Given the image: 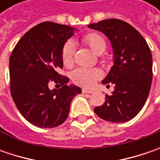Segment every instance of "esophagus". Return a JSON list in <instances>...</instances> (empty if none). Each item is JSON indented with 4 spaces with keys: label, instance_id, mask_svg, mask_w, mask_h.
<instances>
[{
    "label": "esophagus",
    "instance_id": "esophagus-1",
    "mask_svg": "<svg viewBox=\"0 0 160 160\" xmlns=\"http://www.w3.org/2000/svg\"><path fill=\"white\" fill-rule=\"evenodd\" d=\"M82 92H83V93H92V92H93V91H92V90L84 89V88L82 90Z\"/></svg>",
    "mask_w": 160,
    "mask_h": 160
}]
</instances>
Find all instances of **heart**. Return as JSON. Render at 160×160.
Instances as JSON below:
<instances>
[{
	"label": "heart",
	"instance_id": "1",
	"mask_svg": "<svg viewBox=\"0 0 160 160\" xmlns=\"http://www.w3.org/2000/svg\"><path fill=\"white\" fill-rule=\"evenodd\" d=\"M83 42L96 54L100 55L105 52L107 42L102 34L98 33H90L84 36ZM75 43L73 41H68L62 49V61L66 67H70L74 62ZM102 77V71L98 68H78L72 72L71 78L77 84L91 87Z\"/></svg>",
	"mask_w": 160,
	"mask_h": 160
}]
</instances>
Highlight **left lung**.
<instances>
[{"instance_id":"obj_1","label":"left lung","mask_w":160,"mask_h":160,"mask_svg":"<svg viewBox=\"0 0 160 160\" xmlns=\"http://www.w3.org/2000/svg\"><path fill=\"white\" fill-rule=\"evenodd\" d=\"M104 34L113 49V66L102 81L115 84L111 95L96 107L102 119L124 123L132 119L144 106L152 82V56L142 34L128 23L115 18L88 26Z\"/></svg>"}]
</instances>
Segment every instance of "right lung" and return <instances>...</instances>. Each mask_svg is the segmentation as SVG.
<instances>
[{"mask_svg":"<svg viewBox=\"0 0 160 160\" xmlns=\"http://www.w3.org/2000/svg\"><path fill=\"white\" fill-rule=\"evenodd\" d=\"M77 28L53 22L38 24L23 35L9 58L10 92L22 116L32 125L53 128L67 119L74 97L80 87L68 84L59 75L62 49ZM50 81L62 88L51 90Z\"/></svg>","mask_w":160,"mask_h":160,"instance_id":"1","label":"right lung"}]
</instances>
